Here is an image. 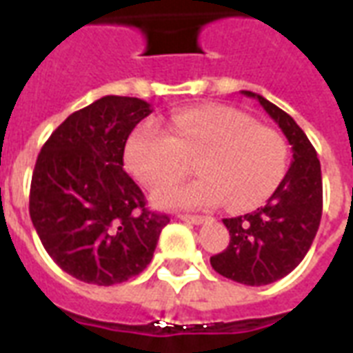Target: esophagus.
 I'll return each mask as SVG.
<instances>
[{"mask_svg":"<svg viewBox=\"0 0 353 353\" xmlns=\"http://www.w3.org/2000/svg\"><path fill=\"white\" fill-rule=\"evenodd\" d=\"M183 221H188V223H194V225H201L203 221H207L205 216H198V214H181L179 216Z\"/></svg>","mask_w":353,"mask_h":353,"instance_id":"esophagus-1","label":"esophagus"}]
</instances>
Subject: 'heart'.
<instances>
[{
	"label": "heart",
	"instance_id": "1",
	"mask_svg": "<svg viewBox=\"0 0 353 353\" xmlns=\"http://www.w3.org/2000/svg\"><path fill=\"white\" fill-rule=\"evenodd\" d=\"M168 133L155 122L139 124L126 143V165L144 187L176 181L187 170L185 157L198 159L199 179L166 185L154 194L161 207L229 209L262 205L282 181L288 144L276 130L229 106H196L176 113Z\"/></svg>",
	"mask_w": 353,
	"mask_h": 353
}]
</instances>
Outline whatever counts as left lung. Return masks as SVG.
Segmentation results:
<instances>
[{
  "instance_id": "obj_1",
  "label": "left lung",
  "mask_w": 353,
  "mask_h": 353,
  "mask_svg": "<svg viewBox=\"0 0 353 353\" xmlns=\"http://www.w3.org/2000/svg\"><path fill=\"white\" fill-rule=\"evenodd\" d=\"M293 150V161L268 203L249 214L225 218L231 241L210 256V265L225 279L245 285H265L284 279L306 256L323 216V176L317 152L301 126L273 102L252 91Z\"/></svg>"
}]
</instances>
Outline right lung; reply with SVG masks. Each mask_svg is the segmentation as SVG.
Returning a JSON list of instances; mask_svg holds the SVG:
<instances>
[{
    "instance_id": "obj_1",
    "label": "right lung",
    "mask_w": 353,
    "mask_h": 353,
    "mask_svg": "<svg viewBox=\"0 0 353 353\" xmlns=\"http://www.w3.org/2000/svg\"><path fill=\"white\" fill-rule=\"evenodd\" d=\"M152 113L135 97L108 95L71 113L36 159L29 212L49 256L74 279L113 285L146 269L166 214L146 209L124 172V146Z\"/></svg>"
}]
</instances>
